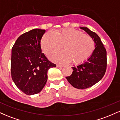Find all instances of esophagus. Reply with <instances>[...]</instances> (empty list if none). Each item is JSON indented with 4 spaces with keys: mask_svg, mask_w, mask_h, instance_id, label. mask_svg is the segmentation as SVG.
Segmentation results:
<instances>
[{
    "mask_svg": "<svg viewBox=\"0 0 120 120\" xmlns=\"http://www.w3.org/2000/svg\"><path fill=\"white\" fill-rule=\"evenodd\" d=\"M57 67H58V68H63V67H64V65H63L57 64Z\"/></svg>",
    "mask_w": 120,
    "mask_h": 120,
    "instance_id": "34e87169",
    "label": "esophagus"
}]
</instances>
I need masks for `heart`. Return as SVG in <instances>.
<instances>
[{
    "mask_svg": "<svg viewBox=\"0 0 120 120\" xmlns=\"http://www.w3.org/2000/svg\"><path fill=\"white\" fill-rule=\"evenodd\" d=\"M62 45L64 50L51 55V60L60 63L71 61L73 64H77L91 55L95 42L90 35L73 29L47 33L41 41V49L47 55L60 49Z\"/></svg>",
    "mask_w": 120,
    "mask_h": 120,
    "instance_id": "1",
    "label": "heart"
}]
</instances>
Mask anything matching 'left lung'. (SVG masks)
<instances>
[{"label": "left lung", "mask_w": 120, "mask_h": 120, "mask_svg": "<svg viewBox=\"0 0 120 120\" xmlns=\"http://www.w3.org/2000/svg\"><path fill=\"white\" fill-rule=\"evenodd\" d=\"M93 38L95 49L87 60L76 67H71L73 71L66 77L69 83L74 87L85 89L93 86L101 80L107 69V51L99 37L86 27H81Z\"/></svg>", "instance_id": "left-lung-1"}]
</instances>
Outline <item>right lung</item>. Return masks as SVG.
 Listing matches in <instances>:
<instances>
[{"label":"right lung","mask_w":120,"mask_h":120,"mask_svg":"<svg viewBox=\"0 0 120 120\" xmlns=\"http://www.w3.org/2000/svg\"><path fill=\"white\" fill-rule=\"evenodd\" d=\"M45 30L35 29L21 35L12 49L11 71L16 86L25 94L40 93L47 81V71L56 64L48 60L41 48Z\"/></svg>","instance_id":"1"}]
</instances>
